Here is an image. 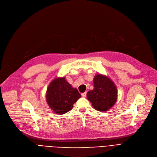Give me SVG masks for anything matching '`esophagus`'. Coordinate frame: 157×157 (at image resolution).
<instances>
[{
    "mask_svg": "<svg viewBox=\"0 0 157 157\" xmlns=\"http://www.w3.org/2000/svg\"><path fill=\"white\" fill-rule=\"evenodd\" d=\"M81 96L83 97H85L86 96V92H84V93H82V94H81Z\"/></svg>",
    "mask_w": 157,
    "mask_h": 157,
    "instance_id": "34e87169",
    "label": "esophagus"
}]
</instances>
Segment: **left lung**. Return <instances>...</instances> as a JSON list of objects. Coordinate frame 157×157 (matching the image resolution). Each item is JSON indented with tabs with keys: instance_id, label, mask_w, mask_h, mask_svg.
<instances>
[{
	"instance_id": "obj_1",
	"label": "left lung",
	"mask_w": 157,
	"mask_h": 157,
	"mask_svg": "<svg viewBox=\"0 0 157 157\" xmlns=\"http://www.w3.org/2000/svg\"><path fill=\"white\" fill-rule=\"evenodd\" d=\"M94 88L86 94L88 100L94 108L101 112L111 108L117 102L118 96L114 82L108 76L98 74L94 78Z\"/></svg>"
}]
</instances>
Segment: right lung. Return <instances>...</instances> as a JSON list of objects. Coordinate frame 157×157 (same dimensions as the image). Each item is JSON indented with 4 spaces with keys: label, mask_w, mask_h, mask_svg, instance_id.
Masks as SVG:
<instances>
[{
    "label": "right lung",
    "mask_w": 157,
    "mask_h": 157,
    "mask_svg": "<svg viewBox=\"0 0 157 157\" xmlns=\"http://www.w3.org/2000/svg\"><path fill=\"white\" fill-rule=\"evenodd\" d=\"M46 97L53 112L56 114H63L72 109L73 104L81 97V95L63 77L56 78L49 83Z\"/></svg>",
    "instance_id": "right-lung-1"
}]
</instances>
